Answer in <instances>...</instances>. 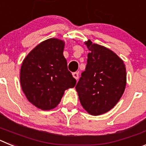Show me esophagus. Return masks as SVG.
Wrapping results in <instances>:
<instances>
[{"mask_svg": "<svg viewBox=\"0 0 146 146\" xmlns=\"http://www.w3.org/2000/svg\"><path fill=\"white\" fill-rule=\"evenodd\" d=\"M72 75L74 77V78L75 80L78 79V77H79V74H78V72H74V73H72Z\"/></svg>", "mask_w": 146, "mask_h": 146, "instance_id": "1", "label": "esophagus"}]
</instances>
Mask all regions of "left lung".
Instances as JSON below:
<instances>
[{
    "instance_id": "1",
    "label": "left lung",
    "mask_w": 146,
    "mask_h": 146,
    "mask_svg": "<svg viewBox=\"0 0 146 146\" xmlns=\"http://www.w3.org/2000/svg\"><path fill=\"white\" fill-rule=\"evenodd\" d=\"M88 54L86 70L75 88L82 108L91 115L113 109L124 92L126 72L123 60L107 47L85 42Z\"/></svg>"
}]
</instances>
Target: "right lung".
<instances>
[{
    "label": "right lung",
    "instance_id": "1",
    "mask_svg": "<svg viewBox=\"0 0 146 146\" xmlns=\"http://www.w3.org/2000/svg\"><path fill=\"white\" fill-rule=\"evenodd\" d=\"M64 46L63 40L48 38L36 46L23 61L22 90L28 101L42 110L56 108L64 91L76 85V80L67 69Z\"/></svg>",
    "mask_w": 146,
    "mask_h": 146
}]
</instances>
